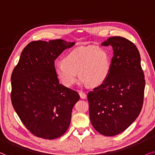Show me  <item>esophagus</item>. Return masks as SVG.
<instances>
[{
	"label": "esophagus",
	"mask_w": 155,
	"mask_h": 155,
	"mask_svg": "<svg viewBox=\"0 0 155 155\" xmlns=\"http://www.w3.org/2000/svg\"><path fill=\"white\" fill-rule=\"evenodd\" d=\"M79 94L80 98H81V99H84V98H86V94H85V93H84L82 91H79Z\"/></svg>",
	"instance_id": "34e87169"
}]
</instances>
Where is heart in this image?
Listing matches in <instances>:
<instances>
[{"label":"heart","instance_id":"1","mask_svg":"<svg viewBox=\"0 0 155 155\" xmlns=\"http://www.w3.org/2000/svg\"><path fill=\"white\" fill-rule=\"evenodd\" d=\"M109 71L110 61L108 54L104 49L96 46L74 49L54 66L57 77L68 88L77 82V74L83 83L97 86L106 80Z\"/></svg>","mask_w":155,"mask_h":155}]
</instances>
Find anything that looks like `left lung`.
<instances>
[{
  "label": "left lung",
  "mask_w": 155,
  "mask_h": 155,
  "mask_svg": "<svg viewBox=\"0 0 155 155\" xmlns=\"http://www.w3.org/2000/svg\"><path fill=\"white\" fill-rule=\"evenodd\" d=\"M101 45H111L113 57L106 80L88 94L90 120L99 133L114 136L125 130L139 115L145 80L139 51L133 42L111 37Z\"/></svg>",
  "instance_id": "1"
}]
</instances>
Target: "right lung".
Wrapping results in <instances>:
<instances>
[{"label":"right lung","mask_w":155,"mask_h":155,"mask_svg":"<svg viewBox=\"0 0 155 155\" xmlns=\"http://www.w3.org/2000/svg\"><path fill=\"white\" fill-rule=\"evenodd\" d=\"M75 42L33 41L22 50L11 75V101L25 126L38 137L53 140L69 128L75 91L59 82L54 60Z\"/></svg>","instance_id":"obj_1"}]
</instances>
